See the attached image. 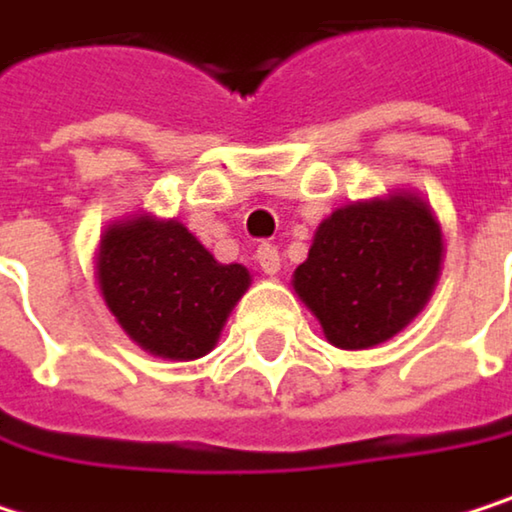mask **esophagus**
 <instances>
[{"mask_svg":"<svg viewBox=\"0 0 512 512\" xmlns=\"http://www.w3.org/2000/svg\"><path fill=\"white\" fill-rule=\"evenodd\" d=\"M254 258H258L264 276H276V273L282 270V254H279V248L270 245V242H264V245L258 248V254H254Z\"/></svg>","mask_w":512,"mask_h":512,"instance_id":"1","label":"esophagus"}]
</instances>
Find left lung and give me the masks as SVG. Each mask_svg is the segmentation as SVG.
I'll return each mask as SVG.
<instances>
[{
	"instance_id": "left-lung-1",
	"label": "left lung",
	"mask_w": 512,
	"mask_h": 512,
	"mask_svg": "<svg viewBox=\"0 0 512 512\" xmlns=\"http://www.w3.org/2000/svg\"><path fill=\"white\" fill-rule=\"evenodd\" d=\"M441 264L435 209L417 191L396 188L330 212L291 285L330 345L366 351L390 342L426 309Z\"/></svg>"
}]
</instances>
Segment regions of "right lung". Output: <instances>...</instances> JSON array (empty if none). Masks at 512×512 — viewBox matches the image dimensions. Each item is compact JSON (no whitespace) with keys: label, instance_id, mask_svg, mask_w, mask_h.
Here are the masks:
<instances>
[{"label":"right lung","instance_id":"obj_1","mask_svg":"<svg viewBox=\"0 0 512 512\" xmlns=\"http://www.w3.org/2000/svg\"><path fill=\"white\" fill-rule=\"evenodd\" d=\"M95 282L137 348L188 363L215 348L251 273L218 264L182 221L137 212L101 230Z\"/></svg>","mask_w":512,"mask_h":512}]
</instances>
